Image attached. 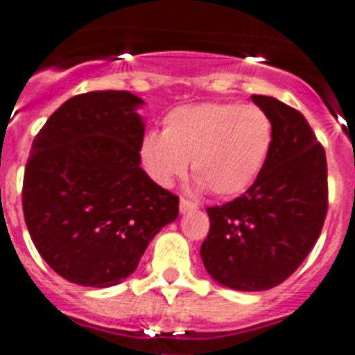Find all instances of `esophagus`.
I'll return each mask as SVG.
<instances>
[{"label":"esophagus","mask_w":355,"mask_h":355,"mask_svg":"<svg viewBox=\"0 0 355 355\" xmlns=\"http://www.w3.org/2000/svg\"><path fill=\"white\" fill-rule=\"evenodd\" d=\"M193 209H197V204H193L187 198H180V213H189Z\"/></svg>","instance_id":"esophagus-1"}]
</instances>
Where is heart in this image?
Masks as SVG:
<instances>
[{"mask_svg": "<svg viewBox=\"0 0 355 355\" xmlns=\"http://www.w3.org/2000/svg\"><path fill=\"white\" fill-rule=\"evenodd\" d=\"M162 123V132L144 135L138 148L146 175L162 187L182 177L189 160L198 187L237 197L257 180L272 151V120L257 105H180Z\"/></svg>", "mask_w": 355, "mask_h": 355, "instance_id": "heart-1", "label": "heart"}]
</instances>
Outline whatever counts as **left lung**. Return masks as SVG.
Listing matches in <instances>:
<instances>
[{"mask_svg":"<svg viewBox=\"0 0 355 355\" xmlns=\"http://www.w3.org/2000/svg\"><path fill=\"white\" fill-rule=\"evenodd\" d=\"M252 100L272 120V151L244 195L207 207L200 248L206 272L241 292L286 281L318 243L328 209L327 155L306 118L277 98Z\"/></svg>","mask_w":355,"mask_h":355,"instance_id":"8db88e82","label":"left lung"}]
</instances>
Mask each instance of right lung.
Returning <instances> with one entry per match:
<instances>
[{"label": "right lung", "instance_id": "obj_1", "mask_svg": "<svg viewBox=\"0 0 355 355\" xmlns=\"http://www.w3.org/2000/svg\"><path fill=\"white\" fill-rule=\"evenodd\" d=\"M142 98H69L31 148L23 215L34 246L63 279L109 288L128 279L153 237L178 217V197L140 168Z\"/></svg>", "mask_w": 355, "mask_h": 355}]
</instances>
